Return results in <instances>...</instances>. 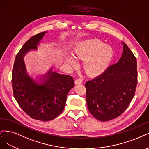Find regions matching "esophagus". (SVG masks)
Instances as JSON below:
<instances>
[{
	"mask_svg": "<svg viewBox=\"0 0 149 149\" xmlns=\"http://www.w3.org/2000/svg\"><path fill=\"white\" fill-rule=\"evenodd\" d=\"M82 82H83V80H82L81 79H77L75 81V85H79V84H81Z\"/></svg>",
	"mask_w": 149,
	"mask_h": 149,
	"instance_id": "esophagus-1",
	"label": "esophagus"
}]
</instances>
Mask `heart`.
Listing matches in <instances>:
<instances>
[{
  "instance_id": "heart-1",
  "label": "heart",
  "mask_w": 149,
  "mask_h": 149,
  "mask_svg": "<svg viewBox=\"0 0 149 149\" xmlns=\"http://www.w3.org/2000/svg\"><path fill=\"white\" fill-rule=\"evenodd\" d=\"M74 54L77 58L83 59L82 65L86 73L91 76H97L105 71L111 64L114 52L112 47L98 39L81 41L74 49ZM64 62L68 69L77 64V59L72 54L65 57Z\"/></svg>"
}]
</instances>
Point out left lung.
<instances>
[{
  "instance_id": "obj_1",
  "label": "left lung",
  "mask_w": 149,
  "mask_h": 149,
  "mask_svg": "<svg viewBox=\"0 0 149 149\" xmlns=\"http://www.w3.org/2000/svg\"><path fill=\"white\" fill-rule=\"evenodd\" d=\"M122 43L123 50L117 64L85 84L88 109L102 122L122 114L134 96L137 84L136 58L128 47Z\"/></svg>"
}]
</instances>
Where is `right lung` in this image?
Wrapping results in <instances>:
<instances>
[{"label": "right lung", "instance_id": "1", "mask_svg": "<svg viewBox=\"0 0 149 149\" xmlns=\"http://www.w3.org/2000/svg\"><path fill=\"white\" fill-rule=\"evenodd\" d=\"M47 32L32 36L21 48L15 60L12 80L14 97L21 108L31 118L43 122L53 120L63 111L68 93L74 87L70 75L52 68L36 79L27 74L24 58L30 51L37 50Z\"/></svg>", "mask_w": 149, "mask_h": 149}]
</instances>
